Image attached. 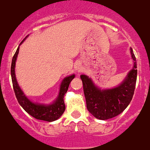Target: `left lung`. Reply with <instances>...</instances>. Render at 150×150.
<instances>
[{
	"instance_id": "obj_1",
	"label": "left lung",
	"mask_w": 150,
	"mask_h": 150,
	"mask_svg": "<svg viewBox=\"0 0 150 150\" xmlns=\"http://www.w3.org/2000/svg\"><path fill=\"white\" fill-rule=\"evenodd\" d=\"M134 67L123 83L115 88L100 90L95 87L91 78L81 75L87 108L95 118L106 120L118 115L128 107L132 99L137 79L136 57L131 49Z\"/></svg>"
}]
</instances>
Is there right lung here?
Returning <instances> with one entry per match:
<instances>
[{
    "mask_svg": "<svg viewBox=\"0 0 150 150\" xmlns=\"http://www.w3.org/2000/svg\"><path fill=\"white\" fill-rule=\"evenodd\" d=\"M25 39H23V41ZM21 42L20 44L23 42ZM19 46L17 49L16 52L14 53L11 62V80H12L13 88L16 98L18 103L24 110L29 114L33 118L39 119V120L47 121V122H52L56 119H58L65 111V104H64V95L67 93L69 87V83L74 78L75 75L73 74L71 76L66 77L63 81L60 86L59 94V97L56 100V101L51 104V105H40V104H35L32 102L28 100L24 94L21 88L19 87L15 77L14 74V67H15V61H16L17 56L18 54Z\"/></svg>",
    "mask_w": 150,
    "mask_h": 150,
    "instance_id": "obj_1",
    "label": "right lung"
}]
</instances>
